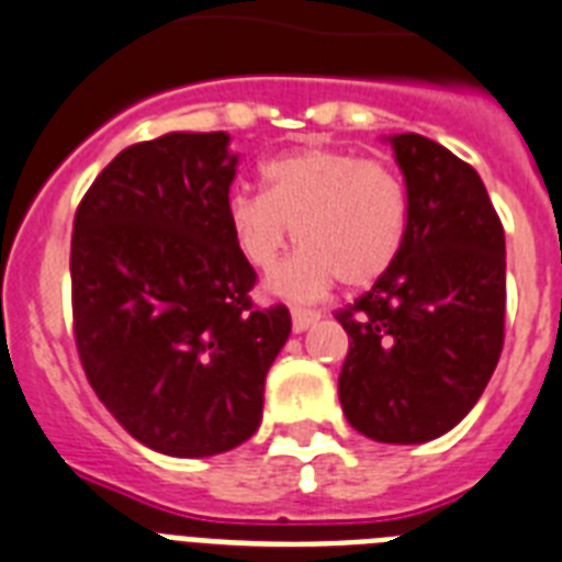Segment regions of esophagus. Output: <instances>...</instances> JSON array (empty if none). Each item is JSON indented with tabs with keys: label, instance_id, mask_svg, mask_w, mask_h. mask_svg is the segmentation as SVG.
Segmentation results:
<instances>
[{
	"label": "esophagus",
	"instance_id": "34e87169",
	"mask_svg": "<svg viewBox=\"0 0 562 562\" xmlns=\"http://www.w3.org/2000/svg\"><path fill=\"white\" fill-rule=\"evenodd\" d=\"M317 321H321V312H314V308H300V305H294V308H291V323H294V331H305V328Z\"/></svg>",
	"mask_w": 562,
	"mask_h": 562
}]
</instances>
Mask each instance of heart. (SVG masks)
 <instances>
[{
  "mask_svg": "<svg viewBox=\"0 0 562 562\" xmlns=\"http://www.w3.org/2000/svg\"><path fill=\"white\" fill-rule=\"evenodd\" d=\"M266 193L236 190L227 227L250 266L271 271L296 239L300 254L273 273L285 296H317L340 280L363 289L381 280L407 239L409 204L384 161L335 147L277 155L262 167Z\"/></svg>",
  "mask_w": 562,
  "mask_h": 562,
  "instance_id": "1",
  "label": "heart"
}]
</instances>
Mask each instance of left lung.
Here are the masks:
<instances>
[{
  "label": "left lung",
  "mask_w": 562,
  "mask_h": 562,
  "mask_svg": "<svg viewBox=\"0 0 562 562\" xmlns=\"http://www.w3.org/2000/svg\"><path fill=\"white\" fill-rule=\"evenodd\" d=\"M407 239L390 271L335 314L349 335L340 407L355 430L422 445L453 430L505 344V231L479 172L436 140L392 138Z\"/></svg>",
  "instance_id": "1"
}]
</instances>
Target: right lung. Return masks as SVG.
I'll return each mask as SVG.
<instances>
[{"label": "right lung", "instance_id": "add662e5", "mask_svg": "<svg viewBox=\"0 0 562 562\" xmlns=\"http://www.w3.org/2000/svg\"><path fill=\"white\" fill-rule=\"evenodd\" d=\"M225 132L132 144L86 190L71 231V321L91 390L140 445L213 456L262 422L285 305L227 227L236 155Z\"/></svg>", "mask_w": 562, "mask_h": 562}]
</instances>
